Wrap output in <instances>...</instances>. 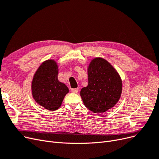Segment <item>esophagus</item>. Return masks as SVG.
Masks as SVG:
<instances>
[{
	"instance_id": "34e87169",
	"label": "esophagus",
	"mask_w": 159,
	"mask_h": 159,
	"mask_svg": "<svg viewBox=\"0 0 159 159\" xmlns=\"http://www.w3.org/2000/svg\"><path fill=\"white\" fill-rule=\"evenodd\" d=\"M70 91L72 92V93H77L78 92H79V89L78 88H76V89H72L70 90Z\"/></svg>"
}]
</instances>
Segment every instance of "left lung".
Wrapping results in <instances>:
<instances>
[{"label":"left lung","mask_w":159,"mask_h":159,"mask_svg":"<svg viewBox=\"0 0 159 159\" xmlns=\"http://www.w3.org/2000/svg\"><path fill=\"white\" fill-rule=\"evenodd\" d=\"M88 86L80 90L84 106L94 113H103L119 101L122 80L118 73L108 61L96 57L88 67Z\"/></svg>","instance_id":"1"}]
</instances>
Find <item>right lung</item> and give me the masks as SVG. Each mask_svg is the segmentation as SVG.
I'll return each instance as SVG.
<instances>
[{
	"label": "right lung",
	"mask_w": 159,
	"mask_h": 159,
	"mask_svg": "<svg viewBox=\"0 0 159 159\" xmlns=\"http://www.w3.org/2000/svg\"><path fill=\"white\" fill-rule=\"evenodd\" d=\"M58 65L54 59L45 61L35 71L32 82L34 100L45 109L54 111L61 106L69 89L58 80Z\"/></svg>",
	"instance_id": "add662e5"
}]
</instances>
